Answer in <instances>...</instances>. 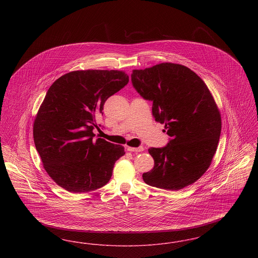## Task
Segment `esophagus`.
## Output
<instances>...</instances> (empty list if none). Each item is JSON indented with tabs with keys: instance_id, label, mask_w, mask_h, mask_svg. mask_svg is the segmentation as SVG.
<instances>
[{
	"instance_id": "esophagus-1",
	"label": "esophagus",
	"mask_w": 258,
	"mask_h": 258,
	"mask_svg": "<svg viewBox=\"0 0 258 258\" xmlns=\"http://www.w3.org/2000/svg\"><path fill=\"white\" fill-rule=\"evenodd\" d=\"M126 150L127 151H130V152H134V153H138V152H142L143 150H144V148L142 147V146H140V147H127L126 148Z\"/></svg>"
}]
</instances>
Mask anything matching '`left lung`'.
Wrapping results in <instances>:
<instances>
[{"label":"left lung","mask_w":258,"mask_h":258,"mask_svg":"<svg viewBox=\"0 0 258 258\" xmlns=\"http://www.w3.org/2000/svg\"><path fill=\"white\" fill-rule=\"evenodd\" d=\"M132 83L153 102L155 120L170 136L166 146L148 150L155 165L143 173L144 182L168 190L194 184L208 169L221 136V114L208 87L188 68L171 62L135 70Z\"/></svg>","instance_id":"1"}]
</instances>
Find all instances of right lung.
<instances>
[{
	"label": "right lung",
	"mask_w": 258,
	"mask_h": 258,
	"mask_svg": "<svg viewBox=\"0 0 258 258\" xmlns=\"http://www.w3.org/2000/svg\"><path fill=\"white\" fill-rule=\"evenodd\" d=\"M128 83L120 71H76L50 86L34 123V141L52 180L70 192H88L109 182L121 145L95 140L96 116L106 99ZM100 126V124H99Z\"/></svg>",
	"instance_id": "right-lung-1"
}]
</instances>
